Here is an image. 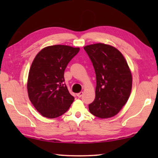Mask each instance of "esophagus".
Wrapping results in <instances>:
<instances>
[{
	"label": "esophagus",
	"mask_w": 158,
	"mask_h": 158,
	"mask_svg": "<svg viewBox=\"0 0 158 158\" xmlns=\"http://www.w3.org/2000/svg\"><path fill=\"white\" fill-rule=\"evenodd\" d=\"M83 94H84V93H83V92H80V93H77V97H78V98H81V96L83 95Z\"/></svg>",
	"instance_id": "34e87169"
}]
</instances>
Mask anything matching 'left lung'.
<instances>
[{
    "label": "left lung",
    "mask_w": 158,
    "mask_h": 158,
    "mask_svg": "<svg viewBox=\"0 0 158 158\" xmlns=\"http://www.w3.org/2000/svg\"><path fill=\"white\" fill-rule=\"evenodd\" d=\"M94 67L95 98L89 105L90 113L109 118L118 113L126 104L132 85L130 69L123 55L109 44L96 43L84 47Z\"/></svg>",
    "instance_id": "8db88e82"
}]
</instances>
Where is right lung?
Returning a JSON list of instances; mask_svg holds the SVG:
<instances>
[{
  "label": "right lung",
  "instance_id": "1",
  "mask_svg": "<svg viewBox=\"0 0 158 158\" xmlns=\"http://www.w3.org/2000/svg\"><path fill=\"white\" fill-rule=\"evenodd\" d=\"M79 47L53 45L42 49L35 57L29 70V100L42 116L55 118L68 110L74 98L63 84L64 72Z\"/></svg>",
  "mask_w": 158,
  "mask_h": 158
}]
</instances>
